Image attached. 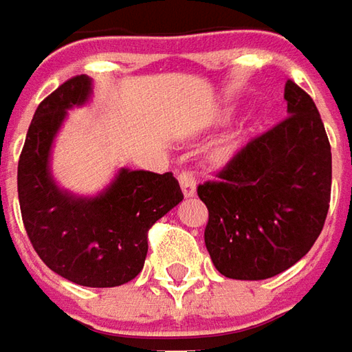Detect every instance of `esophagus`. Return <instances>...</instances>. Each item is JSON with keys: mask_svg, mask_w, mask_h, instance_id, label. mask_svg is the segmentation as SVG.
<instances>
[{"mask_svg": "<svg viewBox=\"0 0 352 352\" xmlns=\"http://www.w3.org/2000/svg\"><path fill=\"white\" fill-rule=\"evenodd\" d=\"M177 179H179L181 190H183V195H185L186 198H190V196L196 195V179L192 177L190 171H181Z\"/></svg>", "mask_w": 352, "mask_h": 352, "instance_id": "1", "label": "esophagus"}]
</instances>
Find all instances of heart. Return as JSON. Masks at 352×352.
I'll use <instances>...</instances> for the list:
<instances>
[{
	"instance_id": "obj_1",
	"label": "heart",
	"mask_w": 352,
	"mask_h": 352,
	"mask_svg": "<svg viewBox=\"0 0 352 352\" xmlns=\"http://www.w3.org/2000/svg\"><path fill=\"white\" fill-rule=\"evenodd\" d=\"M246 140V131H241V133H235L233 136H229L226 140H221L219 144L216 146V150H214V162L216 164H227V162H231L233 157L241 152V148L245 146Z\"/></svg>"
}]
</instances>
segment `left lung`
Returning <instances> with one entry per match:
<instances>
[{"instance_id":"obj_1","label":"left lung","mask_w":352,"mask_h":352,"mask_svg":"<svg viewBox=\"0 0 352 352\" xmlns=\"http://www.w3.org/2000/svg\"><path fill=\"white\" fill-rule=\"evenodd\" d=\"M281 123L241 148L216 181L198 185L204 231L221 276L258 281L296 264L316 243L331 196V146L314 100L285 85Z\"/></svg>"}]
</instances>
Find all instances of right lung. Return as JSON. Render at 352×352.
Here are the masks:
<instances>
[{"label":"right lung","mask_w":352,"mask_h":352,"mask_svg":"<svg viewBox=\"0 0 352 352\" xmlns=\"http://www.w3.org/2000/svg\"><path fill=\"white\" fill-rule=\"evenodd\" d=\"M92 80L76 75L40 102L19 157L16 188L26 235L45 266L85 287H117L144 266L148 229L183 200L173 173L121 169L94 198L59 190L50 150L67 109L82 106Z\"/></svg>","instance_id":"add662e5"}]
</instances>
